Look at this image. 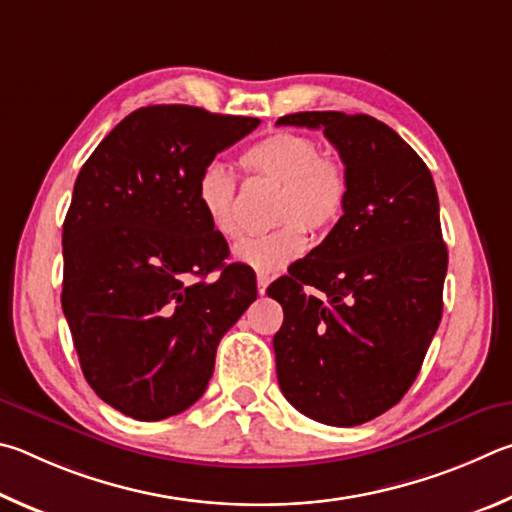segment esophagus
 <instances>
[{"mask_svg":"<svg viewBox=\"0 0 512 512\" xmlns=\"http://www.w3.org/2000/svg\"><path fill=\"white\" fill-rule=\"evenodd\" d=\"M256 285H258V294H261V297H263L265 290H267V285H270V276H267V274H258V276H256Z\"/></svg>","mask_w":512,"mask_h":512,"instance_id":"obj_1","label":"esophagus"}]
</instances>
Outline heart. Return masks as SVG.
I'll return each mask as SVG.
<instances>
[{"label": "heart", "instance_id": "1", "mask_svg": "<svg viewBox=\"0 0 512 512\" xmlns=\"http://www.w3.org/2000/svg\"><path fill=\"white\" fill-rule=\"evenodd\" d=\"M249 177L279 184L274 220L279 227L236 247V261L258 272H281L306 251V231H326L344 213L348 175L342 161L321 155L315 139L299 132H274L240 155ZM197 204L222 238L240 236L238 184L227 168L209 164L197 177Z\"/></svg>", "mask_w": 512, "mask_h": 512}]
</instances>
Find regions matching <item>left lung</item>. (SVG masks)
<instances>
[{
  "mask_svg": "<svg viewBox=\"0 0 512 512\" xmlns=\"http://www.w3.org/2000/svg\"><path fill=\"white\" fill-rule=\"evenodd\" d=\"M276 125L324 130L348 175L333 231L267 288L283 306L279 387L308 418L355 427L398 405L441 324L436 186L416 150L369 114L297 112Z\"/></svg>",
  "mask_w": 512,
  "mask_h": 512,
  "instance_id": "1",
  "label": "left lung"
}]
</instances>
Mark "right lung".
Segmentation results:
<instances>
[{
    "mask_svg": "<svg viewBox=\"0 0 512 512\" xmlns=\"http://www.w3.org/2000/svg\"><path fill=\"white\" fill-rule=\"evenodd\" d=\"M258 123L148 105L80 168L62 224V312L89 387L125 416L164 420L200 400L222 335L256 299L251 267L224 263L197 177Z\"/></svg>",
    "mask_w": 512,
    "mask_h": 512,
    "instance_id": "obj_1",
    "label": "right lung"
}]
</instances>
